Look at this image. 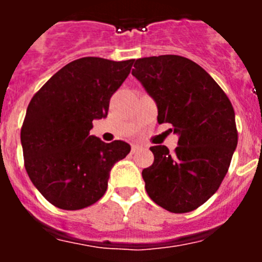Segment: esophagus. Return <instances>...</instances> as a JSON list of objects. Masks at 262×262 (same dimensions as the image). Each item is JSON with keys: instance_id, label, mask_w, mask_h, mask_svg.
I'll return each mask as SVG.
<instances>
[{"instance_id": "34e87169", "label": "esophagus", "mask_w": 262, "mask_h": 262, "mask_svg": "<svg viewBox=\"0 0 262 262\" xmlns=\"http://www.w3.org/2000/svg\"><path fill=\"white\" fill-rule=\"evenodd\" d=\"M140 149H142V147L138 144H133V147H131V152H133V154H136V152H139Z\"/></svg>"}]
</instances>
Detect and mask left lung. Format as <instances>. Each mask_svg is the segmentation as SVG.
I'll return each instance as SVG.
<instances>
[{"instance_id":"8db88e82","label":"left lung","mask_w":262,"mask_h":262,"mask_svg":"<svg viewBox=\"0 0 262 262\" xmlns=\"http://www.w3.org/2000/svg\"><path fill=\"white\" fill-rule=\"evenodd\" d=\"M133 76L154 98L157 122L170 123L178 147H151L143 169L148 195L170 212H189L219 189L237 145L235 111L214 78L196 62L161 55L138 59Z\"/></svg>"}]
</instances>
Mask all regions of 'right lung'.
Here are the masks:
<instances>
[{
    "instance_id": "obj_1",
    "label": "right lung",
    "mask_w": 262,
    "mask_h": 262,
    "mask_svg": "<svg viewBox=\"0 0 262 262\" xmlns=\"http://www.w3.org/2000/svg\"><path fill=\"white\" fill-rule=\"evenodd\" d=\"M134 59L81 57L56 72L32 97L20 129L25 168L53 206L81 210L102 198L114 164L128 143L89 135L107 117L111 96L129 75Z\"/></svg>"
}]
</instances>
